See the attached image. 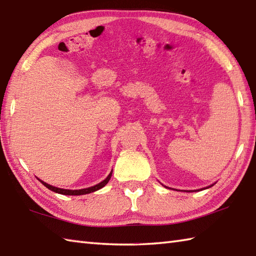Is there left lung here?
Here are the masks:
<instances>
[{
  "mask_svg": "<svg viewBox=\"0 0 256 256\" xmlns=\"http://www.w3.org/2000/svg\"><path fill=\"white\" fill-rule=\"evenodd\" d=\"M212 186H213V184H212ZM210 186H208V188H210ZM204 189H208V188H204ZM189 192H190V191H189Z\"/></svg>",
  "mask_w": 256,
  "mask_h": 256,
  "instance_id": "1",
  "label": "left lung"
}]
</instances>
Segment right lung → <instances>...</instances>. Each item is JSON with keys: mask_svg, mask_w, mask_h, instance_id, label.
<instances>
[{"mask_svg": "<svg viewBox=\"0 0 256 256\" xmlns=\"http://www.w3.org/2000/svg\"><path fill=\"white\" fill-rule=\"evenodd\" d=\"M112 171H110V174H108V176L107 178L104 180V181H102L100 184H96V186H90V188H86V189H80V190H68V189H60V188H57V186H50V184H46V182H44V181H42V180H40L42 184H43L46 188H48V189H50V191H54V192H56V194H64V196H82V194H92V192H95V191H97V190H99V189H102V186H105L107 184H108V181L110 180V178H112Z\"/></svg>", "mask_w": 256, "mask_h": 256, "instance_id": "right-lung-1", "label": "right lung"}]
</instances>
